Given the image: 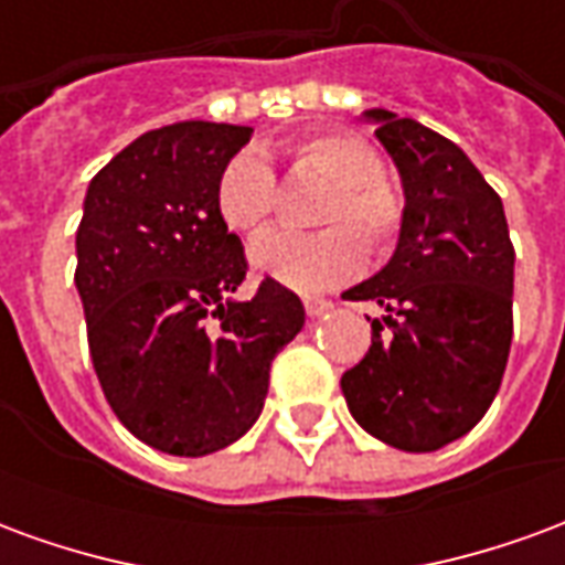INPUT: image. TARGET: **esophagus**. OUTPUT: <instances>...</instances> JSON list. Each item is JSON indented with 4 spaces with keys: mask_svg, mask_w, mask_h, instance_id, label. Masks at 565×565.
<instances>
[{
    "mask_svg": "<svg viewBox=\"0 0 565 565\" xmlns=\"http://www.w3.org/2000/svg\"><path fill=\"white\" fill-rule=\"evenodd\" d=\"M332 308L330 299H306V315L308 318H320V315H327Z\"/></svg>",
    "mask_w": 565,
    "mask_h": 565,
    "instance_id": "obj_1",
    "label": "esophagus"
}]
</instances>
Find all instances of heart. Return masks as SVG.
<instances>
[{
  "label": "heart",
  "mask_w": 565,
  "mask_h": 565,
  "mask_svg": "<svg viewBox=\"0 0 565 565\" xmlns=\"http://www.w3.org/2000/svg\"><path fill=\"white\" fill-rule=\"evenodd\" d=\"M296 172L330 181L318 205L320 233L296 235L271 230L250 245V266L290 290H327L348 281L363 266V243L384 250L403 223V205L384 184V162L366 141L344 132H318L287 145ZM217 214L235 233H257L275 211V174L257 150H242L217 178Z\"/></svg>",
  "instance_id": "1"
}]
</instances>
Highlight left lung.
Masks as SVG:
<instances>
[{"mask_svg": "<svg viewBox=\"0 0 565 565\" xmlns=\"http://www.w3.org/2000/svg\"><path fill=\"white\" fill-rule=\"evenodd\" d=\"M363 117L399 169L405 209L391 263L342 294L384 308L342 393L369 436L426 454L466 436L502 384L514 247L502 199L454 141L384 108Z\"/></svg>", "mask_w": 565, "mask_h": 565, "instance_id": "8db88e82", "label": "left lung"}]
</instances>
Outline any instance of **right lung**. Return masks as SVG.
Listing matches in <instances>:
<instances>
[{"label": "right lung", "mask_w": 565, "mask_h": 565, "mask_svg": "<svg viewBox=\"0 0 565 565\" xmlns=\"http://www.w3.org/2000/svg\"><path fill=\"white\" fill-rule=\"evenodd\" d=\"M250 127L150 129L96 172L75 250L93 369L120 424L150 448L205 457L257 424L269 369L306 323L278 281L254 299L242 238L217 214L223 166Z\"/></svg>", "instance_id": "obj_1"}]
</instances>
